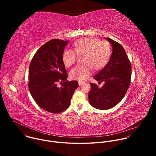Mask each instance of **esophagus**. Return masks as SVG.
Here are the masks:
<instances>
[{"label":"esophagus","mask_w":156,"mask_h":156,"mask_svg":"<svg viewBox=\"0 0 156 156\" xmlns=\"http://www.w3.org/2000/svg\"><path fill=\"white\" fill-rule=\"evenodd\" d=\"M84 84V82H83V81H78V84H79V86H81V85H83V84Z\"/></svg>","instance_id":"obj_1"}]
</instances>
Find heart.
<instances>
[{"label": "heart", "mask_w": 156, "mask_h": 156, "mask_svg": "<svg viewBox=\"0 0 156 156\" xmlns=\"http://www.w3.org/2000/svg\"><path fill=\"white\" fill-rule=\"evenodd\" d=\"M73 46L74 51L70 49L64 51L62 55L63 63L70 67L75 63L78 55H83L82 62L84 64L76 66L70 71V76L72 79L86 81L92 72L91 67L99 70L107 63L110 58V46L106 41L86 37L75 41Z\"/></svg>", "instance_id": "heart-1"}]
</instances>
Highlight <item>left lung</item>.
Instances as JSON below:
<instances>
[{"mask_svg": "<svg viewBox=\"0 0 156 156\" xmlns=\"http://www.w3.org/2000/svg\"><path fill=\"white\" fill-rule=\"evenodd\" d=\"M112 47V53L107 64L94 78L99 83L104 81V86L99 87L91 83L88 94L90 104L100 110L112 108L125 96L131 82V65L126 53L117 42L107 37Z\"/></svg>", "mask_w": 156, "mask_h": 156, "instance_id": "8db88e82", "label": "left lung"}]
</instances>
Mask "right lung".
I'll return each instance as SVG.
<instances>
[{"label": "right lung", "mask_w": 156, "mask_h": 156, "mask_svg": "<svg viewBox=\"0 0 156 156\" xmlns=\"http://www.w3.org/2000/svg\"><path fill=\"white\" fill-rule=\"evenodd\" d=\"M68 42L57 39L49 41L37 51L30 65V93L41 108L51 113H60L67 108L78 86L77 81L66 80L62 55ZM58 82L61 87L57 86Z\"/></svg>", "instance_id": "right-lung-1"}]
</instances>
